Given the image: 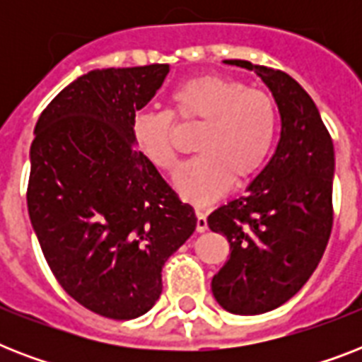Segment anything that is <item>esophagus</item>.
I'll use <instances>...</instances> for the list:
<instances>
[{"label": "esophagus", "mask_w": 362, "mask_h": 362, "mask_svg": "<svg viewBox=\"0 0 362 362\" xmlns=\"http://www.w3.org/2000/svg\"><path fill=\"white\" fill-rule=\"evenodd\" d=\"M195 216H197V233H204L209 229L206 223V212L203 209H195Z\"/></svg>", "instance_id": "esophagus-1"}]
</instances>
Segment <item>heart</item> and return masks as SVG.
<instances>
[{
  "label": "heart",
  "instance_id": "1",
  "mask_svg": "<svg viewBox=\"0 0 362 362\" xmlns=\"http://www.w3.org/2000/svg\"><path fill=\"white\" fill-rule=\"evenodd\" d=\"M173 120L203 124L195 136L197 156L178 169L175 187L192 201H209L246 184L263 169L278 133V109L263 90L237 78L201 75L180 82L167 98V112L142 110L131 122L139 152L161 170L176 165Z\"/></svg>",
  "mask_w": 362,
  "mask_h": 362
}]
</instances>
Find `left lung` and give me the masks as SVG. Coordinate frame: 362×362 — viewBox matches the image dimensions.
<instances>
[{"instance_id":"8db88e82","label":"left lung","mask_w":362,"mask_h":362,"mask_svg":"<svg viewBox=\"0 0 362 362\" xmlns=\"http://www.w3.org/2000/svg\"><path fill=\"white\" fill-rule=\"evenodd\" d=\"M226 64L255 71L272 92L281 131L270 158L246 195L209 216L231 257L212 278L221 308L257 315L287 303L320 264L332 229V139L304 88L280 69L246 59Z\"/></svg>"}]
</instances>
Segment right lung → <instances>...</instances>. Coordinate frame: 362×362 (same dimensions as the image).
Returning <instances> with one entry per match:
<instances>
[{
  "label": "right lung",
  "mask_w": 362,
  "mask_h": 362,
  "mask_svg": "<svg viewBox=\"0 0 362 362\" xmlns=\"http://www.w3.org/2000/svg\"><path fill=\"white\" fill-rule=\"evenodd\" d=\"M167 73L152 64L78 76L42 110L31 142L28 212L42 255L69 297L110 320L152 308L165 261L197 227L131 135Z\"/></svg>",
  "instance_id": "obj_1"
}]
</instances>
